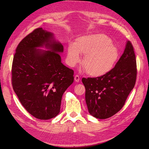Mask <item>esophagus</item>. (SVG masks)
Here are the masks:
<instances>
[{"mask_svg":"<svg viewBox=\"0 0 149 149\" xmlns=\"http://www.w3.org/2000/svg\"><path fill=\"white\" fill-rule=\"evenodd\" d=\"M74 80H75V82H79V80H80V77L78 75H75V77H74Z\"/></svg>","mask_w":149,"mask_h":149,"instance_id":"34e87169","label":"esophagus"}]
</instances>
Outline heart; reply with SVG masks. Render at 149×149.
Listing matches in <instances>:
<instances>
[{"instance_id": "heart-1", "label": "heart", "mask_w": 149, "mask_h": 149, "mask_svg": "<svg viewBox=\"0 0 149 149\" xmlns=\"http://www.w3.org/2000/svg\"><path fill=\"white\" fill-rule=\"evenodd\" d=\"M81 54L84 56L83 68L88 75L100 77L114 68L119 59L118 49L109 37L104 34H94L77 38L67 48L69 64L75 66L81 61Z\"/></svg>"}]
</instances>
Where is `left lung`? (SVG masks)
I'll return each instance as SVG.
<instances>
[{"mask_svg": "<svg viewBox=\"0 0 149 149\" xmlns=\"http://www.w3.org/2000/svg\"><path fill=\"white\" fill-rule=\"evenodd\" d=\"M136 74L134 49L127 41L123 54L109 73L95 78L82 79L90 115L99 119H106L118 112L134 87Z\"/></svg>", "mask_w": 149, "mask_h": 149, "instance_id": "obj_1", "label": "left lung"}]
</instances>
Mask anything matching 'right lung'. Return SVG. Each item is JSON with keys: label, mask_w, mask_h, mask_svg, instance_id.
I'll return each mask as SVG.
<instances>
[{"label": "right lung", "mask_w": 149, "mask_h": 149, "mask_svg": "<svg viewBox=\"0 0 149 149\" xmlns=\"http://www.w3.org/2000/svg\"><path fill=\"white\" fill-rule=\"evenodd\" d=\"M45 47L47 51L40 49ZM62 44L42 27L18 44L12 65V84L20 102L40 120L54 118L61 99L74 82V71L61 63Z\"/></svg>", "instance_id": "right-lung-1"}]
</instances>
